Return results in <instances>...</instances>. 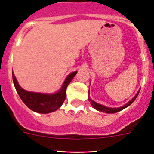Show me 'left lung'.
Masks as SVG:
<instances>
[{"label": "left lung", "instance_id": "1", "mask_svg": "<svg viewBox=\"0 0 154 154\" xmlns=\"http://www.w3.org/2000/svg\"><path fill=\"white\" fill-rule=\"evenodd\" d=\"M139 92H140V91H139ZM139 92L137 94V95H136V96L134 97L131 100L129 101L127 104H125L124 106H121V107H117V108L106 107V106H103V105L99 104V103H96V102H94V100H92L90 99V98L88 100H89V101L91 102V104L92 105V106L94 108V109H96V110H99V111L105 112V113H117V112L120 111V110H124V109H125L126 107H127V106H130V105H131V103H132L135 100L136 98H137V97L138 94H139Z\"/></svg>", "mask_w": 154, "mask_h": 154}]
</instances>
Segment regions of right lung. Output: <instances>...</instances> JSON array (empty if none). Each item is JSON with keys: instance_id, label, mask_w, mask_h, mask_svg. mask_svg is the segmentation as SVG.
Returning a JSON list of instances; mask_svg holds the SVG:
<instances>
[{"instance_id": "obj_1", "label": "right lung", "mask_w": 154, "mask_h": 154, "mask_svg": "<svg viewBox=\"0 0 154 154\" xmlns=\"http://www.w3.org/2000/svg\"><path fill=\"white\" fill-rule=\"evenodd\" d=\"M77 73V71L73 72L72 74L68 75L67 79L65 80L61 89L54 94H40L24 91L18 84L14 73H12V77L17 92L26 106L37 113H48L57 110L63 104L66 98V90L67 86Z\"/></svg>"}]
</instances>
